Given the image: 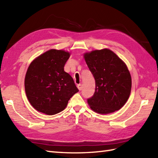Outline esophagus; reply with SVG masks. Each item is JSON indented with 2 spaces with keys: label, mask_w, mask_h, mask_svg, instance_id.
<instances>
[{
  "label": "esophagus",
  "mask_w": 158,
  "mask_h": 158,
  "mask_svg": "<svg viewBox=\"0 0 158 158\" xmlns=\"http://www.w3.org/2000/svg\"><path fill=\"white\" fill-rule=\"evenodd\" d=\"M77 88L79 89V90H81L82 89V85L80 83V84L77 85Z\"/></svg>",
  "instance_id": "1"
}]
</instances>
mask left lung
<instances>
[{
  "mask_svg": "<svg viewBox=\"0 0 158 158\" xmlns=\"http://www.w3.org/2000/svg\"><path fill=\"white\" fill-rule=\"evenodd\" d=\"M84 58L96 82L95 92L88 99L90 108L100 114L119 110L127 102L132 88L126 64L109 49L85 53Z\"/></svg>",
  "mask_w": 158,
  "mask_h": 158,
  "instance_id": "1",
  "label": "left lung"
}]
</instances>
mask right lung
I'll use <instances>...</instances> for the list:
<instances>
[{"label": "right lung", "mask_w": 158, "mask_h": 158, "mask_svg": "<svg viewBox=\"0 0 158 158\" xmlns=\"http://www.w3.org/2000/svg\"><path fill=\"white\" fill-rule=\"evenodd\" d=\"M69 57L68 52L50 49L28 66L25 91L28 101L38 111L49 115L61 112L79 92L72 77L64 70Z\"/></svg>", "instance_id": "right-lung-1"}]
</instances>
